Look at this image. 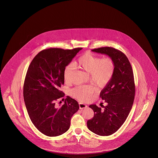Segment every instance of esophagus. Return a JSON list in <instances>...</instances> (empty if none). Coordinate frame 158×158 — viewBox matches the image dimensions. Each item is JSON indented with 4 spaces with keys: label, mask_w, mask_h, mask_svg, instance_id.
I'll use <instances>...</instances> for the list:
<instances>
[{
    "label": "esophagus",
    "mask_w": 158,
    "mask_h": 158,
    "mask_svg": "<svg viewBox=\"0 0 158 158\" xmlns=\"http://www.w3.org/2000/svg\"><path fill=\"white\" fill-rule=\"evenodd\" d=\"M79 108H80L81 110L85 109V108H87V105L83 104V103H81V102H79Z\"/></svg>",
    "instance_id": "obj_1"
}]
</instances>
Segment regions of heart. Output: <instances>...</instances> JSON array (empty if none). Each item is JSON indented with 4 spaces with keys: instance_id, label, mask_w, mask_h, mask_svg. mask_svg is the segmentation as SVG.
Instances as JSON below:
<instances>
[{
    "instance_id": "heart-1",
    "label": "heart",
    "mask_w": 158,
    "mask_h": 158,
    "mask_svg": "<svg viewBox=\"0 0 158 158\" xmlns=\"http://www.w3.org/2000/svg\"><path fill=\"white\" fill-rule=\"evenodd\" d=\"M74 67H77L90 73L92 82L100 88H103L110 82L114 76L115 64L110 57L102 58L92 53H85L73 63ZM72 66L68 65L65 68L63 73L64 79L66 83L69 81L72 73ZM95 88L92 86H81L75 87L71 91L72 97L80 101L89 100Z\"/></svg>"
}]
</instances>
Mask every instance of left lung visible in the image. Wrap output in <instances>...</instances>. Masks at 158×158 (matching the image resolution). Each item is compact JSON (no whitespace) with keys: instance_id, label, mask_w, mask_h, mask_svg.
<instances>
[{"instance_id":"1","label":"left lung","mask_w":158,"mask_h":158,"mask_svg":"<svg viewBox=\"0 0 158 158\" xmlns=\"http://www.w3.org/2000/svg\"><path fill=\"white\" fill-rule=\"evenodd\" d=\"M91 51L106 55L115 62L114 76L100 93L107 105L103 110L96 104L89 105L94 114L87 122L88 129L94 133L108 136L119 129L131 110L135 96L134 75L128 58L119 50L105 47Z\"/></svg>"}]
</instances>
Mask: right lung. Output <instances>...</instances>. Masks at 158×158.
I'll use <instances>...</instances> for the list:
<instances>
[{
    "mask_svg": "<svg viewBox=\"0 0 158 158\" xmlns=\"http://www.w3.org/2000/svg\"><path fill=\"white\" fill-rule=\"evenodd\" d=\"M81 49L43 50L29 66L24 81L25 104L32 123L47 136L65 133L69 129L72 116L79 108L77 101L69 96L59 107L56 101L64 96L59 90L64 83V70Z\"/></svg>",
    "mask_w": 158,
    "mask_h": 158,
    "instance_id": "obj_1",
    "label": "right lung"
}]
</instances>
